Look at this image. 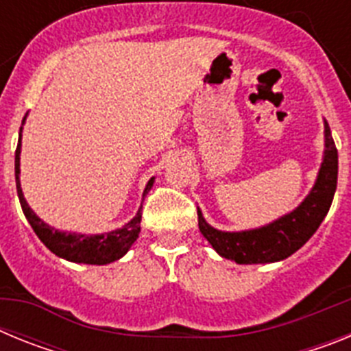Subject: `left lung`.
I'll list each match as a JSON object with an SVG mask.
<instances>
[{"label": "left lung", "instance_id": "left-lung-1", "mask_svg": "<svg viewBox=\"0 0 351 351\" xmlns=\"http://www.w3.org/2000/svg\"><path fill=\"white\" fill-rule=\"evenodd\" d=\"M325 156L315 188L308 198L285 218L247 232H219L198 213V228L219 255L237 263H269L288 258L308 243L327 216L337 186V149L325 125Z\"/></svg>", "mask_w": 351, "mask_h": 351}]
</instances>
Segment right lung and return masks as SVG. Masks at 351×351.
<instances>
[{"instance_id":"1","label":"right lung","mask_w":351,"mask_h":351,"mask_svg":"<svg viewBox=\"0 0 351 351\" xmlns=\"http://www.w3.org/2000/svg\"><path fill=\"white\" fill-rule=\"evenodd\" d=\"M19 154H21V138H19L17 149H15V184H17L19 202L23 207L24 216L29 221L31 228L35 230L38 239L42 241L54 255L66 258L70 262L77 263H91V265H105L114 260L121 258L126 251L130 250L138 237L141 232V219H142V207L138 209L137 216L130 223H126L123 228H117L114 232L101 235H82V234H64L51 228L42 221L29 206L24 200L23 190L19 184ZM153 186V179L147 182L145 191ZM144 191V193H145Z\"/></svg>"}]
</instances>
